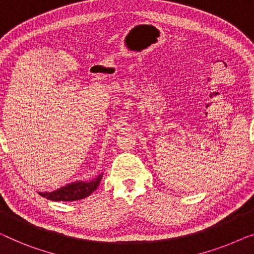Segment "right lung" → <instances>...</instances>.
<instances>
[{
    "label": "right lung",
    "instance_id": "add662e5",
    "mask_svg": "<svg viewBox=\"0 0 254 254\" xmlns=\"http://www.w3.org/2000/svg\"><path fill=\"white\" fill-rule=\"evenodd\" d=\"M103 178V173L97 175L96 178L90 180V181H75L68 183L65 187L51 191V192H38L40 196L47 198L54 201H73L83 199L90 196L97 187L100 186L101 180Z\"/></svg>",
    "mask_w": 254,
    "mask_h": 254
}]
</instances>
